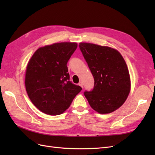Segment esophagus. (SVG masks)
Wrapping results in <instances>:
<instances>
[{"label":"esophagus","mask_w":155,"mask_h":155,"mask_svg":"<svg viewBox=\"0 0 155 155\" xmlns=\"http://www.w3.org/2000/svg\"><path fill=\"white\" fill-rule=\"evenodd\" d=\"M78 85H79V86H80L81 87H83V83H82V82H79V83H78Z\"/></svg>","instance_id":"1"}]
</instances>
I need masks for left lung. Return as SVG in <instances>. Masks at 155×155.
<instances>
[{
    "mask_svg": "<svg viewBox=\"0 0 155 155\" xmlns=\"http://www.w3.org/2000/svg\"><path fill=\"white\" fill-rule=\"evenodd\" d=\"M79 48L94 79L92 91L84 92L92 109L108 114L122 105L130 88L129 70L122 55L108 46L80 43Z\"/></svg>",
    "mask_w": 155,
    "mask_h": 155,
    "instance_id": "8db88e82",
    "label": "left lung"
}]
</instances>
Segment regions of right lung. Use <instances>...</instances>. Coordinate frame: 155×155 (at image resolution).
Wrapping results in <instances>:
<instances>
[{
	"label": "right lung",
	"instance_id": "right-lung-1",
	"mask_svg": "<svg viewBox=\"0 0 155 155\" xmlns=\"http://www.w3.org/2000/svg\"><path fill=\"white\" fill-rule=\"evenodd\" d=\"M76 43H58L37 49L28 63L25 87L32 104L46 114H62L82 88L70 81L67 63Z\"/></svg>",
	"mask_w": 155,
	"mask_h": 155
}]
</instances>
